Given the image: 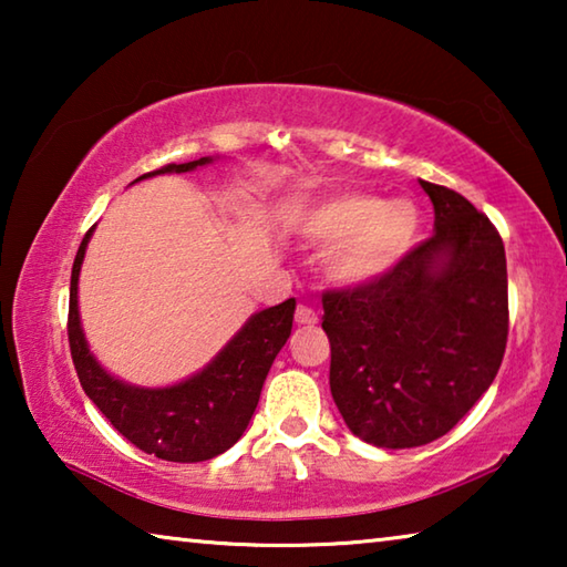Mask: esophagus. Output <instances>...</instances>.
I'll list each match as a JSON object with an SVG mask.
<instances>
[{"instance_id": "34e87169", "label": "esophagus", "mask_w": 567, "mask_h": 567, "mask_svg": "<svg viewBox=\"0 0 567 567\" xmlns=\"http://www.w3.org/2000/svg\"><path fill=\"white\" fill-rule=\"evenodd\" d=\"M295 322L305 324V328H312V324H318V312H315L312 307H307V305H297Z\"/></svg>"}]
</instances>
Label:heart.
Returning <instances> with one entry per match:
<instances>
[{"instance_id": "1", "label": "heart", "mask_w": 567, "mask_h": 567, "mask_svg": "<svg viewBox=\"0 0 567 567\" xmlns=\"http://www.w3.org/2000/svg\"><path fill=\"white\" fill-rule=\"evenodd\" d=\"M420 207L408 197L382 199L370 192H342L307 209L300 233L330 247L324 270L334 285L360 287L385 277L415 247Z\"/></svg>"}]
</instances>
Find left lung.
I'll return each instance as SVG.
<instances>
[{
  "instance_id": "8db88e82",
  "label": "left lung",
  "mask_w": 567,
  "mask_h": 567,
  "mask_svg": "<svg viewBox=\"0 0 567 567\" xmlns=\"http://www.w3.org/2000/svg\"><path fill=\"white\" fill-rule=\"evenodd\" d=\"M420 187L433 237L380 280L322 297L334 405L352 435L388 450L450 433L493 385L507 342L501 235L455 189Z\"/></svg>"
}]
</instances>
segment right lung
<instances>
[{"mask_svg":"<svg viewBox=\"0 0 567 567\" xmlns=\"http://www.w3.org/2000/svg\"><path fill=\"white\" fill-rule=\"evenodd\" d=\"M213 157H199L185 165H167L147 175H172L205 167ZM94 227L76 249L70 282V350L87 398L100 408L114 430L132 445L169 463H203L233 447L255 415L257 400L277 352L292 332L295 297L255 315L235 332L223 350L203 370L167 388L130 385L100 364L84 338L80 320V270Z\"/></svg>","mask_w":567,"mask_h":567,"instance_id":"1","label":"right lung"}]
</instances>
